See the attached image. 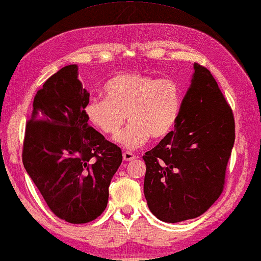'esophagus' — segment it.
<instances>
[{"mask_svg": "<svg viewBox=\"0 0 261 261\" xmlns=\"http://www.w3.org/2000/svg\"><path fill=\"white\" fill-rule=\"evenodd\" d=\"M122 156H123L124 162H130V160L137 159V156H135L132 152H123Z\"/></svg>", "mask_w": 261, "mask_h": 261, "instance_id": "esophagus-1", "label": "esophagus"}]
</instances>
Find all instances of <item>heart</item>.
<instances>
[{"instance_id":"obj_1","label":"heart","mask_w":261,"mask_h":261,"mask_svg":"<svg viewBox=\"0 0 261 261\" xmlns=\"http://www.w3.org/2000/svg\"><path fill=\"white\" fill-rule=\"evenodd\" d=\"M105 98H92L85 115L107 137H116L127 149L141 147L149 138L162 139L173 129L179 115L181 90L172 80H156L146 73H122L110 78L102 89Z\"/></svg>"}]
</instances>
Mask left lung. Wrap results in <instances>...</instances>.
Listing matches in <instances>:
<instances>
[{"instance_id":"1","label":"left lung","mask_w":261,"mask_h":261,"mask_svg":"<svg viewBox=\"0 0 261 261\" xmlns=\"http://www.w3.org/2000/svg\"><path fill=\"white\" fill-rule=\"evenodd\" d=\"M174 127L142 156L147 205L169 223L198 217L220 197L235 140L230 107L210 71L197 63Z\"/></svg>"}]
</instances>
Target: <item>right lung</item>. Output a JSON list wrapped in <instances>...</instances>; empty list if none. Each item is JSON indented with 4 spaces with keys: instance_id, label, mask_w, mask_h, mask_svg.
<instances>
[{
    "instance_id": "1",
    "label": "right lung",
    "mask_w": 261,
    "mask_h": 261,
    "mask_svg": "<svg viewBox=\"0 0 261 261\" xmlns=\"http://www.w3.org/2000/svg\"><path fill=\"white\" fill-rule=\"evenodd\" d=\"M88 102L78 66H64L35 95L23 142L28 176L49 209L76 224L105 212L110 181L122 163L120 147L89 126Z\"/></svg>"
}]
</instances>
